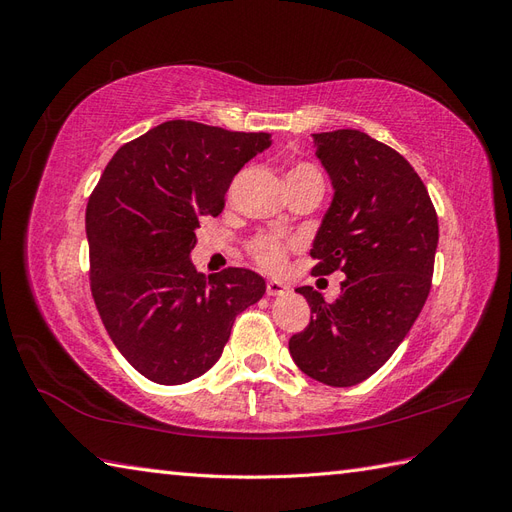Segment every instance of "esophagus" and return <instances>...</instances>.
<instances>
[{
  "instance_id": "esophagus-1",
  "label": "esophagus",
  "mask_w": 512,
  "mask_h": 512,
  "mask_svg": "<svg viewBox=\"0 0 512 512\" xmlns=\"http://www.w3.org/2000/svg\"><path fill=\"white\" fill-rule=\"evenodd\" d=\"M286 292H288L286 284L275 282V280L267 282V294H269V297H282V294H286Z\"/></svg>"
}]
</instances>
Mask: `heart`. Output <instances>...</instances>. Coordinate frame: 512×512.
<instances>
[{
  "label": "heart",
  "instance_id": "heart-1",
  "mask_svg": "<svg viewBox=\"0 0 512 512\" xmlns=\"http://www.w3.org/2000/svg\"><path fill=\"white\" fill-rule=\"evenodd\" d=\"M309 177H320L318 168L309 162H299L288 170V183L309 179ZM288 250H290V245L273 235H258L250 243H247V254L254 258L258 267L267 269V271L282 269L286 262V256H288Z\"/></svg>",
  "mask_w": 512,
  "mask_h": 512
}]
</instances>
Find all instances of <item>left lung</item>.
Segmentation results:
<instances>
[{"label":"left lung","instance_id":"left-lung-1","mask_svg":"<svg viewBox=\"0 0 512 512\" xmlns=\"http://www.w3.org/2000/svg\"><path fill=\"white\" fill-rule=\"evenodd\" d=\"M335 196L309 250L314 275L346 273L342 294L301 292L312 320L288 342L303 374L354 386L391 359L429 297L438 215L410 162L359 130L314 134Z\"/></svg>","mask_w":512,"mask_h":512}]
</instances>
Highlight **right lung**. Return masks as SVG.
Instances as JSON below:
<instances>
[{"mask_svg": "<svg viewBox=\"0 0 512 512\" xmlns=\"http://www.w3.org/2000/svg\"><path fill=\"white\" fill-rule=\"evenodd\" d=\"M267 132L166 121L119 147L89 196V286L106 333L138 374L185 384L215 365L235 318L260 301L250 269L196 273V228L220 215Z\"/></svg>", "mask_w": 512, "mask_h": 512, "instance_id": "right-lung-1", "label": "right lung"}]
</instances>
